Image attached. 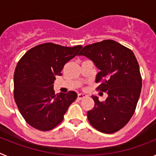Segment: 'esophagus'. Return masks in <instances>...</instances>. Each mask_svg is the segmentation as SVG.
Segmentation results:
<instances>
[{"label":"esophagus","mask_w":156,"mask_h":156,"mask_svg":"<svg viewBox=\"0 0 156 156\" xmlns=\"http://www.w3.org/2000/svg\"><path fill=\"white\" fill-rule=\"evenodd\" d=\"M87 95L85 94H82V93L78 94V98H79L80 100L85 98H87Z\"/></svg>","instance_id":"1"}]
</instances>
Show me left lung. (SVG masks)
Returning a JSON list of instances; mask_svg holds the SVG:
<instances>
[{
    "mask_svg": "<svg viewBox=\"0 0 156 156\" xmlns=\"http://www.w3.org/2000/svg\"><path fill=\"white\" fill-rule=\"evenodd\" d=\"M78 55L86 56L99 69L95 82L100 84L96 90L108 94L105 101L92 96L94 107L87 112L88 120L102 133L118 131L131 119L141 90L142 79L134 54L116 41L105 40L83 47Z\"/></svg>",
    "mask_w": 156,
    "mask_h": 156,
    "instance_id": "obj_1",
    "label": "left lung"
}]
</instances>
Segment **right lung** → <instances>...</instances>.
<instances>
[{
  "instance_id": "obj_1",
  "label": "right lung",
  "mask_w": 156,
  "mask_h": 156,
  "mask_svg": "<svg viewBox=\"0 0 156 156\" xmlns=\"http://www.w3.org/2000/svg\"><path fill=\"white\" fill-rule=\"evenodd\" d=\"M81 48L45 43L30 49L19 60L14 73V98L29 125L48 131L63 120L77 94L71 90L55 94L53 83Z\"/></svg>"
}]
</instances>
